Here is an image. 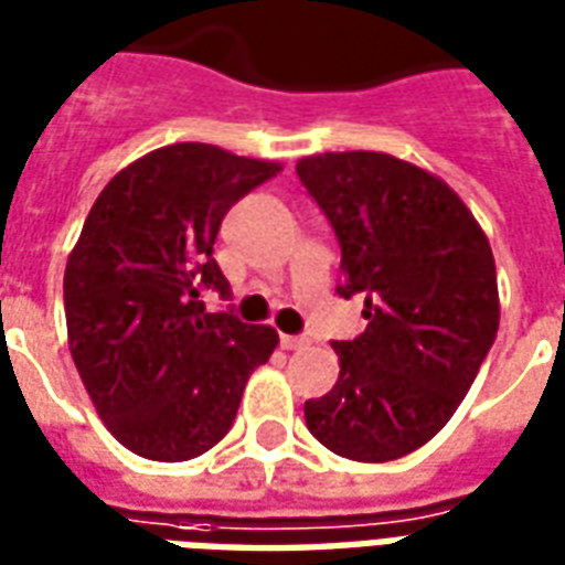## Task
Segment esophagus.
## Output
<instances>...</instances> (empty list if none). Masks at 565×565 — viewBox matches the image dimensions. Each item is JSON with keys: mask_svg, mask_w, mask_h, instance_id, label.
<instances>
[{"mask_svg": "<svg viewBox=\"0 0 565 565\" xmlns=\"http://www.w3.org/2000/svg\"><path fill=\"white\" fill-rule=\"evenodd\" d=\"M281 348L284 351H299V348H306V339H299V335H281Z\"/></svg>", "mask_w": 565, "mask_h": 565, "instance_id": "obj_1", "label": "esophagus"}]
</instances>
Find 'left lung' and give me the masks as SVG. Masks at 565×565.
I'll return each mask as SVG.
<instances>
[{"label":"left lung","mask_w":565,"mask_h":565,"mask_svg":"<svg viewBox=\"0 0 565 565\" xmlns=\"http://www.w3.org/2000/svg\"><path fill=\"white\" fill-rule=\"evenodd\" d=\"M342 245L344 299L366 330L335 342L339 381L308 399L320 445L356 462L412 454L457 412L499 330L497 263L472 211L441 178L379 150L296 162Z\"/></svg>","instance_id":"obj_1"}]
</instances>
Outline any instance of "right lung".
<instances>
[{
    "label": "right lung",
    "instance_id": "obj_1",
    "mask_svg": "<svg viewBox=\"0 0 565 565\" xmlns=\"http://www.w3.org/2000/svg\"><path fill=\"white\" fill-rule=\"evenodd\" d=\"M281 162L181 141L129 162L105 184L63 275L68 351L108 433L139 457L181 462L214 448L250 372L278 344L199 302L226 296L214 238L226 211Z\"/></svg>",
    "mask_w": 565,
    "mask_h": 565
}]
</instances>
